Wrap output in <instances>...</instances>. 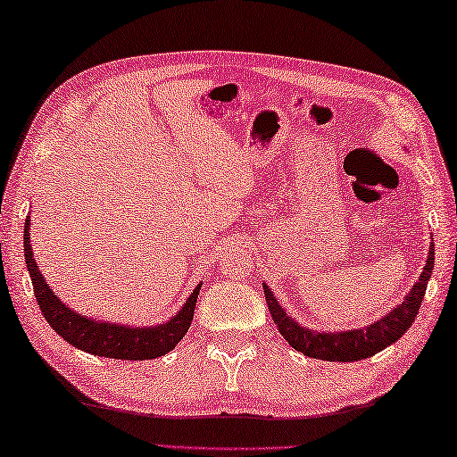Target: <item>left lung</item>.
Returning <instances> with one entry per match:
<instances>
[{
  "mask_svg": "<svg viewBox=\"0 0 457 457\" xmlns=\"http://www.w3.org/2000/svg\"><path fill=\"white\" fill-rule=\"evenodd\" d=\"M433 259H436V249L433 243L429 245V255L425 261L423 273L419 275V279L407 297L386 313L385 318L377 320L375 324L361 328V330H346V332H318L310 330V328L299 326L294 318L287 316V312L283 310V305L278 303L273 291L263 283L265 291V302L269 313L281 332L283 338L287 340L291 348H295L297 353L305 356L320 358V361H330V362H354L369 358L372 354L380 353L386 346L397 342L403 334H405L411 324H413L419 308L423 303L425 289H428V281L433 273Z\"/></svg>",
  "mask_w": 457,
  "mask_h": 457,
  "instance_id": "8db88e82",
  "label": "left lung"
}]
</instances>
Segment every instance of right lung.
<instances>
[{
    "label": "right lung",
    "instance_id": "obj_1",
    "mask_svg": "<svg viewBox=\"0 0 457 457\" xmlns=\"http://www.w3.org/2000/svg\"><path fill=\"white\" fill-rule=\"evenodd\" d=\"M24 255L42 316L46 318L52 330L62 336L74 348L95 356L117 358V361H152V358L168 354L171 348H176V344L190 330L202 283H198L196 289L186 299L182 310L171 316L166 324L147 328L119 326L115 321L111 324V321L80 316L54 295V291L50 289L36 265L32 245H29V220L24 224Z\"/></svg>",
    "mask_w": 457,
    "mask_h": 457
}]
</instances>
